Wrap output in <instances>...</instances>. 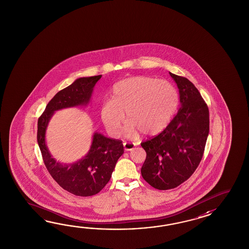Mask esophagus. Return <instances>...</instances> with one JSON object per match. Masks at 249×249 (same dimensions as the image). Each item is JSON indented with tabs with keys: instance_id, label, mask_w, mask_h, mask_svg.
Instances as JSON below:
<instances>
[{
	"instance_id": "esophagus-1",
	"label": "esophagus",
	"mask_w": 249,
	"mask_h": 249,
	"mask_svg": "<svg viewBox=\"0 0 249 249\" xmlns=\"http://www.w3.org/2000/svg\"><path fill=\"white\" fill-rule=\"evenodd\" d=\"M134 148H135V145L132 144V143H124V148L125 151H131Z\"/></svg>"
}]
</instances>
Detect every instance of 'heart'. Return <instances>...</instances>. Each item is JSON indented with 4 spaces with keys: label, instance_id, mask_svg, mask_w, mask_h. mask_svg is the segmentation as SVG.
I'll return each instance as SVG.
<instances>
[{
    "label": "heart",
    "instance_id": "1",
    "mask_svg": "<svg viewBox=\"0 0 249 249\" xmlns=\"http://www.w3.org/2000/svg\"><path fill=\"white\" fill-rule=\"evenodd\" d=\"M178 104L175 86L166 80L148 76H132L113 87L112 100L105 101L100 109L107 132L117 136L125 119L124 134L128 138L157 135L169 124Z\"/></svg>",
    "mask_w": 249,
    "mask_h": 249
}]
</instances>
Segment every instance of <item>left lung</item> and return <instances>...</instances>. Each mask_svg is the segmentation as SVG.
I'll return each instance as SVG.
<instances>
[{
  "label": "left lung",
  "instance_id": "1",
  "mask_svg": "<svg viewBox=\"0 0 249 249\" xmlns=\"http://www.w3.org/2000/svg\"><path fill=\"white\" fill-rule=\"evenodd\" d=\"M179 89L180 108L164 131L142 143L147 158L143 179L160 191L174 189L195 172L209 133V111L190 80L170 73Z\"/></svg>",
  "mask_w": 249,
  "mask_h": 249
}]
</instances>
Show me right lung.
<instances>
[{"label": "right lung", "instance_id": "add662e5", "mask_svg": "<svg viewBox=\"0 0 249 249\" xmlns=\"http://www.w3.org/2000/svg\"><path fill=\"white\" fill-rule=\"evenodd\" d=\"M101 76L100 74L80 77L59 90L38 119L37 142L44 164L58 185L75 196H92L106 186L117 160L124 154L122 142L95 132L88 153L74 163L66 164L57 161L50 153L45 140L46 130L55 112L68 107L87 106L96 83Z\"/></svg>", "mask_w": 249, "mask_h": 249}]
</instances>
